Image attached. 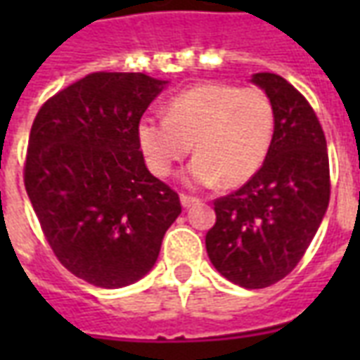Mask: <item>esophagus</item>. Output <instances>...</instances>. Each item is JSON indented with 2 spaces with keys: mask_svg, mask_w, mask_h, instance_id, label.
<instances>
[{
  "mask_svg": "<svg viewBox=\"0 0 360 360\" xmlns=\"http://www.w3.org/2000/svg\"><path fill=\"white\" fill-rule=\"evenodd\" d=\"M179 198H181V204H183V206H185V208H187V206H191V204H195V202H198V198H196V196L181 195V196H179Z\"/></svg>",
  "mask_w": 360,
  "mask_h": 360,
  "instance_id": "esophagus-1",
  "label": "esophagus"
}]
</instances>
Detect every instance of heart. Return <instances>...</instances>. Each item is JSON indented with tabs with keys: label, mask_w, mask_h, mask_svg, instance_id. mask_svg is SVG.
I'll return each instance as SVG.
<instances>
[{
	"label": "heart",
	"mask_w": 360,
	"mask_h": 360,
	"mask_svg": "<svg viewBox=\"0 0 360 360\" xmlns=\"http://www.w3.org/2000/svg\"><path fill=\"white\" fill-rule=\"evenodd\" d=\"M274 125V103L262 89L206 82L173 96L167 117H142L136 136L158 177L169 175L195 142L187 183L214 185L221 179L226 187H239L264 165Z\"/></svg>",
	"instance_id": "heart-1"
}]
</instances>
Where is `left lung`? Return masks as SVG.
I'll use <instances>...</instances> for the list:
<instances>
[{
	"mask_svg": "<svg viewBox=\"0 0 360 360\" xmlns=\"http://www.w3.org/2000/svg\"><path fill=\"white\" fill-rule=\"evenodd\" d=\"M276 113L271 146L260 172L214 200L206 233L214 268L245 289H262L299 264L330 202V162L316 113L293 84L274 73L252 75Z\"/></svg>",
	"mask_w": 360,
	"mask_h": 360,
	"instance_id": "1",
	"label": "left lung"
}]
</instances>
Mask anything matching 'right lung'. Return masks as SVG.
I'll return each instance as SVG.
<instances>
[{
  "label": "right lung",
  "instance_id": "right-lung-1",
  "mask_svg": "<svg viewBox=\"0 0 360 360\" xmlns=\"http://www.w3.org/2000/svg\"><path fill=\"white\" fill-rule=\"evenodd\" d=\"M165 81L90 73L36 113L25 187L53 255L77 278L117 289L156 264L179 195L148 172L136 127Z\"/></svg>",
  "mask_w": 360,
  "mask_h": 360
}]
</instances>
